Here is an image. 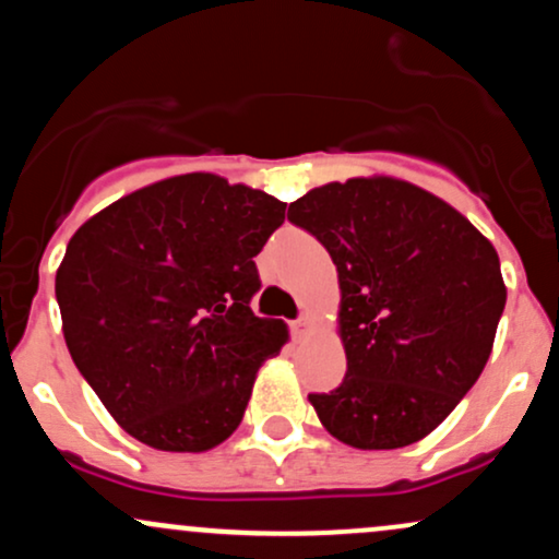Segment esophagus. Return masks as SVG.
I'll use <instances>...</instances> for the list:
<instances>
[{"label": "esophagus", "mask_w": 559, "mask_h": 559, "mask_svg": "<svg viewBox=\"0 0 559 559\" xmlns=\"http://www.w3.org/2000/svg\"><path fill=\"white\" fill-rule=\"evenodd\" d=\"M310 331H312L310 316H299L297 321H294V334H297V336H308Z\"/></svg>", "instance_id": "obj_1"}]
</instances>
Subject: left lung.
I'll use <instances>...</instances> for the list:
<instances>
[{
	"label": "left lung",
	"instance_id": "obj_1",
	"mask_svg": "<svg viewBox=\"0 0 559 559\" xmlns=\"http://www.w3.org/2000/svg\"><path fill=\"white\" fill-rule=\"evenodd\" d=\"M289 219L326 247L340 278L347 373L308 395L321 425L360 451L427 438L493 349L507 302L493 243L443 199L384 175L312 188Z\"/></svg>",
	"mask_w": 559,
	"mask_h": 559
}]
</instances>
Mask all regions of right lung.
Returning <instances> with one entry per match:
<instances>
[{"label": "right lung", "mask_w": 559, "mask_h": 559, "mask_svg": "<svg viewBox=\"0 0 559 559\" xmlns=\"http://www.w3.org/2000/svg\"><path fill=\"white\" fill-rule=\"evenodd\" d=\"M286 204L212 171L167 177L71 236L55 297L69 353L134 440L204 453L241 425L260 366L289 342L257 318L254 257Z\"/></svg>", "instance_id": "1"}]
</instances>
